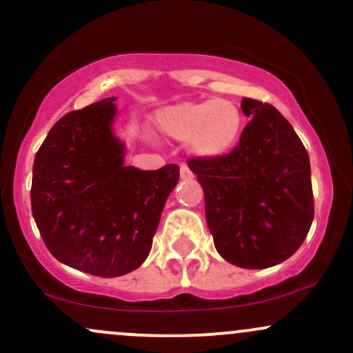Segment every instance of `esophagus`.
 <instances>
[{
    "mask_svg": "<svg viewBox=\"0 0 353 353\" xmlns=\"http://www.w3.org/2000/svg\"><path fill=\"white\" fill-rule=\"evenodd\" d=\"M180 178H181V180H192V178H193V173L190 172V168L187 165L180 166Z\"/></svg>",
    "mask_w": 353,
    "mask_h": 353,
    "instance_id": "34e87169",
    "label": "esophagus"
}]
</instances>
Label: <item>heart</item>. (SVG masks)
<instances>
[{
  "mask_svg": "<svg viewBox=\"0 0 353 353\" xmlns=\"http://www.w3.org/2000/svg\"><path fill=\"white\" fill-rule=\"evenodd\" d=\"M158 133L173 141H187L198 158H221L239 145L243 114L239 105L223 98L180 101L163 106L153 114Z\"/></svg>",
  "mask_w": 353,
  "mask_h": 353,
  "instance_id": "heart-1",
  "label": "heart"
}]
</instances>
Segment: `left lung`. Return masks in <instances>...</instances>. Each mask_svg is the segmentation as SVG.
Instances as JSON below:
<instances>
[{
	"label": "left lung",
	"instance_id": "8db88e82",
	"mask_svg": "<svg viewBox=\"0 0 353 353\" xmlns=\"http://www.w3.org/2000/svg\"><path fill=\"white\" fill-rule=\"evenodd\" d=\"M252 120L232 153L188 160L203 188L205 215L216 252L241 268L290 259L314 221L310 160L282 113L245 98Z\"/></svg>",
	"mask_w": 353,
	"mask_h": 353
}]
</instances>
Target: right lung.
<instances>
[{
  "label": "right lung",
  "mask_w": 353,
  "mask_h": 353,
  "mask_svg": "<svg viewBox=\"0 0 353 353\" xmlns=\"http://www.w3.org/2000/svg\"><path fill=\"white\" fill-rule=\"evenodd\" d=\"M114 101L105 98L57 121L34 157L31 181V210L51 255L105 279L145 262L180 178L178 165H125Z\"/></svg>",
  "instance_id": "add662e5"
}]
</instances>
